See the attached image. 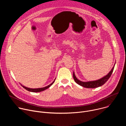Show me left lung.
Masks as SVG:
<instances>
[{"label": "left lung", "mask_w": 126, "mask_h": 126, "mask_svg": "<svg viewBox=\"0 0 126 126\" xmlns=\"http://www.w3.org/2000/svg\"><path fill=\"white\" fill-rule=\"evenodd\" d=\"M115 63L114 65V67H113V68L112 69V70L110 71V72L107 75H106L105 76L103 77V78L96 80V81H88V82H82L80 81L79 80H78L76 77L75 76V73L74 72H73V78H74V80H75V82L77 83L78 84H79V85L83 86L85 88H97L99 87H100L102 85H103L108 80H109V79L110 78V76H111L113 71L114 70V68L115 65Z\"/></svg>", "instance_id": "1"}]
</instances>
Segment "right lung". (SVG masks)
I'll use <instances>...</instances> for the list:
<instances>
[{
    "label": "right lung",
    "mask_w": 126,
    "mask_h": 126,
    "mask_svg": "<svg viewBox=\"0 0 126 126\" xmlns=\"http://www.w3.org/2000/svg\"><path fill=\"white\" fill-rule=\"evenodd\" d=\"M56 79V78H55ZM55 79L53 81V82L51 83L50 85H49L48 86H46V87H43V88H36V89H32V88H27V87H26L24 86H22L21 84V85L26 90H27V91H30V92H41V91H44L45 90L48 89V88H49L55 82Z\"/></svg>",
    "instance_id": "add662e5"
}]
</instances>
